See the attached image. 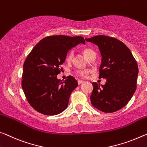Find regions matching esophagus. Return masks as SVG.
<instances>
[{
  "mask_svg": "<svg viewBox=\"0 0 147 147\" xmlns=\"http://www.w3.org/2000/svg\"><path fill=\"white\" fill-rule=\"evenodd\" d=\"M83 82H84L83 80H78V84H82Z\"/></svg>",
  "mask_w": 147,
  "mask_h": 147,
  "instance_id": "1",
  "label": "esophagus"
}]
</instances>
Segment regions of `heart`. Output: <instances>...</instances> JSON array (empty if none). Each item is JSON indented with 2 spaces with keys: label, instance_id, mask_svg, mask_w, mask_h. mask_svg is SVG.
<instances>
[{
  "label": "heart",
  "instance_id": "b5f03b06",
  "mask_svg": "<svg viewBox=\"0 0 147 147\" xmlns=\"http://www.w3.org/2000/svg\"><path fill=\"white\" fill-rule=\"evenodd\" d=\"M94 52L92 50H91L90 48H85L83 50V53L84 55H85V57L88 59L91 55L92 53H94ZM73 52H71L69 53V54L67 55V60L68 61H71L72 59H73ZM90 73V71L87 69H84V70H78V71H76V74L77 76H78L79 77L81 78H86L88 76V74Z\"/></svg>",
  "mask_w": 147,
  "mask_h": 147
}]
</instances>
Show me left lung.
Here are the masks:
<instances>
[{
    "instance_id": "8db88e82",
    "label": "left lung",
    "mask_w": 147,
    "mask_h": 147,
    "mask_svg": "<svg viewBox=\"0 0 147 147\" xmlns=\"http://www.w3.org/2000/svg\"><path fill=\"white\" fill-rule=\"evenodd\" d=\"M86 41L98 46L101 55L99 78L105 84L93 82L92 105L104 113H113L126 105L137 88L138 65L131 51L122 42L108 36L97 35Z\"/></svg>"
}]
</instances>
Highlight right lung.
<instances>
[{"label": "right lung", "mask_w": 147, "mask_h": 147, "mask_svg": "<svg viewBox=\"0 0 147 147\" xmlns=\"http://www.w3.org/2000/svg\"><path fill=\"white\" fill-rule=\"evenodd\" d=\"M79 44H85L82 36L55 35L39 42L25 59L23 67L22 88L28 102L38 113L56 115L68 106L70 95L78 86L72 76L58 79L60 66L67 52Z\"/></svg>", "instance_id": "obj_1"}]
</instances>
